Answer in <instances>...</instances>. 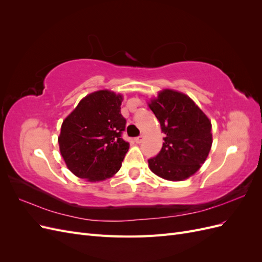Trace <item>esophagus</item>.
<instances>
[{"mask_svg": "<svg viewBox=\"0 0 262 262\" xmlns=\"http://www.w3.org/2000/svg\"><path fill=\"white\" fill-rule=\"evenodd\" d=\"M143 140H144V136H143V134H141V136H139V137H137L136 139H134V141H136L137 143H141V142L143 141Z\"/></svg>", "mask_w": 262, "mask_h": 262, "instance_id": "esophagus-1", "label": "esophagus"}]
</instances>
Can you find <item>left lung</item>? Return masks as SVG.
I'll return each instance as SVG.
<instances>
[{
    "label": "left lung",
    "instance_id": "obj_1",
    "mask_svg": "<svg viewBox=\"0 0 262 262\" xmlns=\"http://www.w3.org/2000/svg\"><path fill=\"white\" fill-rule=\"evenodd\" d=\"M148 106L165 134L160 153L148 160L150 170L171 181L189 178L209 155L211 121L187 95L171 90L161 92Z\"/></svg>",
    "mask_w": 262,
    "mask_h": 262
}]
</instances>
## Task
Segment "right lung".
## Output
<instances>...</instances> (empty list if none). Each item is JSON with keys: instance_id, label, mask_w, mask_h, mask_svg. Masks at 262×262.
I'll return each mask as SVG.
<instances>
[{"instance_id": "add662e5", "label": "right lung", "mask_w": 262, "mask_h": 262, "mask_svg": "<svg viewBox=\"0 0 262 262\" xmlns=\"http://www.w3.org/2000/svg\"><path fill=\"white\" fill-rule=\"evenodd\" d=\"M121 95L98 91L78 102L61 126L59 145L68 168L75 176L100 181L114 176L129 149L122 139L126 120Z\"/></svg>"}]
</instances>
